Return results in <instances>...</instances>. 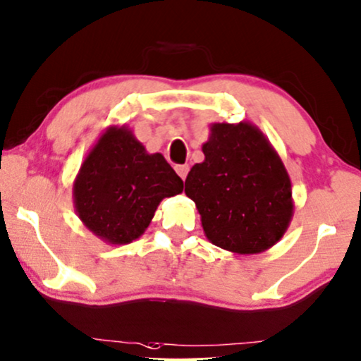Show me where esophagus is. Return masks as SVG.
I'll return each mask as SVG.
<instances>
[{
  "instance_id": "34e87169",
  "label": "esophagus",
  "mask_w": 361,
  "mask_h": 361,
  "mask_svg": "<svg viewBox=\"0 0 361 361\" xmlns=\"http://www.w3.org/2000/svg\"><path fill=\"white\" fill-rule=\"evenodd\" d=\"M176 172L179 174L182 180H185L187 172H189V166H187V164H182V166H176Z\"/></svg>"
}]
</instances>
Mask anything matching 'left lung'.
Listing matches in <instances>:
<instances>
[{
	"instance_id": "1",
	"label": "left lung",
	"mask_w": 361,
	"mask_h": 361,
	"mask_svg": "<svg viewBox=\"0 0 361 361\" xmlns=\"http://www.w3.org/2000/svg\"><path fill=\"white\" fill-rule=\"evenodd\" d=\"M204 162L185 179L205 237L237 255L274 247L292 222V182L264 133L247 121L210 124Z\"/></svg>"
}]
</instances>
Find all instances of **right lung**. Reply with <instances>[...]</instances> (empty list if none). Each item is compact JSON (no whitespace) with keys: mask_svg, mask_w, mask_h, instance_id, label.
<instances>
[{"mask_svg":"<svg viewBox=\"0 0 361 361\" xmlns=\"http://www.w3.org/2000/svg\"><path fill=\"white\" fill-rule=\"evenodd\" d=\"M182 189L162 154H149L126 126H109L79 167L73 200L89 232L126 245L146 232L161 200Z\"/></svg>","mask_w":361,"mask_h":361,"instance_id":"right-lung-1","label":"right lung"}]
</instances>
